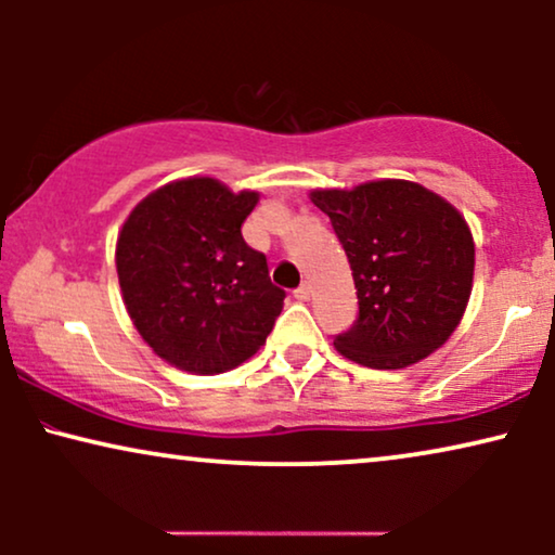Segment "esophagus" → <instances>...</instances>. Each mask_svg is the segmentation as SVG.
<instances>
[{
	"label": "esophagus",
	"instance_id": "esophagus-1",
	"mask_svg": "<svg viewBox=\"0 0 555 555\" xmlns=\"http://www.w3.org/2000/svg\"><path fill=\"white\" fill-rule=\"evenodd\" d=\"M295 298H298L300 302H306V300H310V285L308 283H302L298 291H295Z\"/></svg>",
	"mask_w": 555,
	"mask_h": 555
}]
</instances>
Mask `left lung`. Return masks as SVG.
I'll return each instance as SVG.
<instances>
[{"mask_svg":"<svg viewBox=\"0 0 555 555\" xmlns=\"http://www.w3.org/2000/svg\"><path fill=\"white\" fill-rule=\"evenodd\" d=\"M310 202L331 217L359 295V318L333 340L336 351L393 371L442 348L473 293L475 242L465 217L406 179L313 189Z\"/></svg>","mask_w":555,"mask_h":555,"instance_id":"1","label":"left lung"}]
</instances>
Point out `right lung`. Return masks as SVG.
I'll return each mask as SVG.
<instances>
[{"mask_svg": "<svg viewBox=\"0 0 555 555\" xmlns=\"http://www.w3.org/2000/svg\"><path fill=\"white\" fill-rule=\"evenodd\" d=\"M257 192L177 179L135 204L116 242L128 315L158 359L189 374L230 371L260 351L285 293L242 240Z\"/></svg>", "mask_w": 555, "mask_h": 555, "instance_id": "obj_1", "label": "right lung"}]
</instances>
